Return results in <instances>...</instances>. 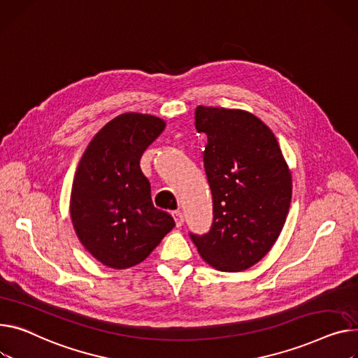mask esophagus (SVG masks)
I'll return each instance as SVG.
<instances>
[{
	"label": "esophagus",
	"instance_id": "obj_1",
	"mask_svg": "<svg viewBox=\"0 0 358 358\" xmlns=\"http://www.w3.org/2000/svg\"><path fill=\"white\" fill-rule=\"evenodd\" d=\"M173 217L176 220L177 227H181L184 224V216H182L181 211H173Z\"/></svg>",
	"mask_w": 358,
	"mask_h": 358
}]
</instances>
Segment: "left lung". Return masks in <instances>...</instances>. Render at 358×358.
<instances>
[{"instance_id": "1", "label": "left lung", "mask_w": 358, "mask_h": 358, "mask_svg": "<svg viewBox=\"0 0 358 358\" xmlns=\"http://www.w3.org/2000/svg\"><path fill=\"white\" fill-rule=\"evenodd\" d=\"M196 129L207 135L204 170L213 224L189 234L200 256L222 272L256 265L275 245L292 199V177L273 132L242 109L197 106Z\"/></svg>"}]
</instances>
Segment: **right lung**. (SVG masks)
Listing matches in <instances>:
<instances>
[{
    "mask_svg": "<svg viewBox=\"0 0 358 358\" xmlns=\"http://www.w3.org/2000/svg\"><path fill=\"white\" fill-rule=\"evenodd\" d=\"M154 115L127 112L92 138L73 178L70 217L85 249L108 268L145 260L176 226L152 204L139 159L164 131Z\"/></svg>",
    "mask_w": 358,
    "mask_h": 358,
    "instance_id": "obj_1",
    "label": "right lung"
}]
</instances>
